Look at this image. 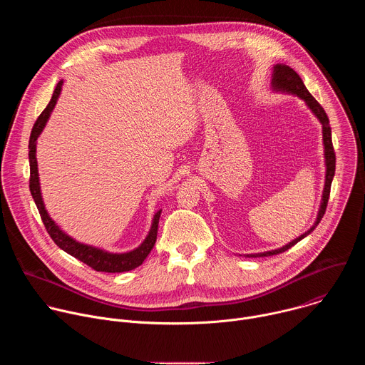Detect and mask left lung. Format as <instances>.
<instances>
[{
    "label": "left lung",
    "instance_id": "obj_1",
    "mask_svg": "<svg viewBox=\"0 0 365 365\" xmlns=\"http://www.w3.org/2000/svg\"><path fill=\"white\" fill-rule=\"evenodd\" d=\"M272 88L274 91H277V92L292 93V95H296L300 99H303L306 102V106L309 107V110L315 114V117L322 124V135H324V147H325V166H327L325 187H324L322 202H321V207H319L317 221H315L314 225L310 227V230H307L304 234H302L300 237H297L292 242L283 245L282 248L266 251V252H258V254H247V257H269V255L280 254V252L292 248L294 244H297L300 240H303L306 235H309L312 231H314L318 227V224L321 222V220L324 218V215H325L328 199H329V193H331V185H332V179H334V175H335V151H334V145H332L331 125H329L328 115H327L325 110L321 107V103L314 96L310 95V92L306 89L303 81L300 79V76L292 68H289L286 65H280L279 63V65L274 66L273 76H272Z\"/></svg>",
    "mask_w": 365,
    "mask_h": 365
}]
</instances>
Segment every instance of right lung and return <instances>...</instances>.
Segmentation results:
<instances>
[{
    "label": "right lung",
    "mask_w": 365,
    "mask_h": 365,
    "mask_svg": "<svg viewBox=\"0 0 365 365\" xmlns=\"http://www.w3.org/2000/svg\"><path fill=\"white\" fill-rule=\"evenodd\" d=\"M62 85L63 81H61L56 85V89L51 95L50 102L47 103V107L44 108V111L38 115L37 121L33 125L31 134H30V141H29V160H30V192L31 196L36 202L37 210L40 212L41 221L50 235V238L55 241V244L62 248L63 251H66L68 254H71L72 257L81 259L82 263L88 264L91 269L96 270V272H106V273H123V272H130L138 266L143 264V262L145 259V257L150 254V251L153 250L154 244H155V238H158V228H159V220H160V214L162 210L155 212L148 235L145 237V240L134 250L128 251V252H108L106 250H101L92 245H86L82 242H78L76 240H73L72 237H69L68 234H65L56 224L55 221L51 220L46 211L44 203H43V197H41V192H40V182H38V170H37V159H36V144H37V138L41 134L50 113L53 111L58 98L61 95L62 91Z\"/></svg>",
    "instance_id": "1"
}]
</instances>
